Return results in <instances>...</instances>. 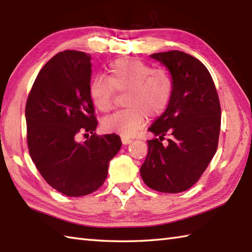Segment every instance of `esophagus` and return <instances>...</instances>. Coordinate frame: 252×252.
I'll list each match as a JSON object with an SVG mask.
<instances>
[{"label": "esophagus", "instance_id": "esophagus-1", "mask_svg": "<svg viewBox=\"0 0 252 252\" xmlns=\"http://www.w3.org/2000/svg\"><path fill=\"white\" fill-rule=\"evenodd\" d=\"M122 142H123V145H129V143L132 142V140L129 139V138L123 137V138H122Z\"/></svg>", "mask_w": 252, "mask_h": 252}]
</instances>
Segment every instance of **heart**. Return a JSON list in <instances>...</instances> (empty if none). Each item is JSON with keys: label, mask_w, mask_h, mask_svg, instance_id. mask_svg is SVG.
Masks as SVG:
<instances>
[{"label": "heart", "mask_w": 252, "mask_h": 252, "mask_svg": "<svg viewBox=\"0 0 252 252\" xmlns=\"http://www.w3.org/2000/svg\"><path fill=\"white\" fill-rule=\"evenodd\" d=\"M114 91L125 92L126 109L102 121L105 130L130 137L146 125L148 116L157 117L166 110L173 94V81L165 69L152 68L139 60L122 59L109 66L106 79L94 78L89 95L96 110L112 109Z\"/></svg>", "instance_id": "1"}]
</instances>
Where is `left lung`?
<instances>
[{"mask_svg": "<svg viewBox=\"0 0 252 252\" xmlns=\"http://www.w3.org/2000/svg\"><path fill=\"white\" fill-rule=\"evenodd\" d=\"M171 74L173 94L163 114L149 131L158 138L148 140V156L140 175L148 187L177 193L198 182L218 149L220 106L208 68L181 51L155 53ZM169 134L167 145L163 136Z\"/></svg>", "mask_w": 252, "mask_h": 252, "instance_id": "8db88e82", "label": "left lung"}]
</instances>
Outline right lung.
<instances>
[{"mask_svg":"<svg viewBox=\"0 0 252 252\" xmlns=\"http://www.w3.org/2000/svg\"><path fill=\"white\" fill-rule=\"evenodd\" d=\"M91 55L64 51L53 56L35 78L26 104L32 160L51 187L68 197L95 191L109 163L122 147L116 133L97 136L89 95ZM92 137L83 144L79 133Z\"/></svg>","mask_w":252,"mask_h":252,"instance_id":"right-lung-1","label":"right lung"}]
</instances>
